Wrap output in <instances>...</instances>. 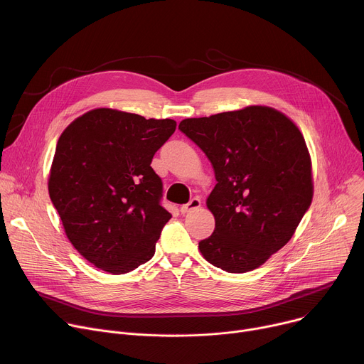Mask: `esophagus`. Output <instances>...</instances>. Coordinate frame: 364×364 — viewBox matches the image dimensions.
I'll use <instances>...</instances> for the list:
<instances>
[{"label":"esophagus","mask_w":364,"mask_h":364,"mask_svg":"<svg viewBox=\"0 0 364 364\" xmlns=\"http://www.w3.org/2000/svg\"><path fill=\"white\" fill-rule=\"evenodd\" d=\"M199 206H200V199L193 198V199H191L188 203H185V205L181 206V212H182V213H188V212H191V210L198 209Z\"/></svg>","instance_id":"esophagus-1"}]
</instances>
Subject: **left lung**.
<instances>
[{
  "mask_svg": "<svg viewBox=\"0 0 364 364\" xmlns=\"http://www.w3.org/2000/svg\"><path fill=\"white\" fill-rule=\"evenodd\" d=\"M179 130L206 155L216 179L206 199L215 230L199 242L203 258L227 272L258 268L291 240L311 205L301 132L267 106L185 119Z\"/></svg>",
  "mask_w": 364,
  "mask_h": 364,
  "instance_id": "left-lung-1",
  "label": "left lung"
}]
</instances>
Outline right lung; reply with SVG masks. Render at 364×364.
Wrapping results in <instances>:
<instances>
[{"label":"right lung","instance_id":"obj_1","mask_svg":"<svg viewBox=\"0 0 364 364\" xmlns=\"http://www.w3.org/2000/svg\"><path fill=\"white\" fill-rule=\"evenodd\" d=\"M175 129L172 119L95 109L61 133L48 193L67 238L95 267L124 274L154 257L172 215L151 164Z\"/></svg>","mask_w":364,"mask_h":364}]
</instances>
